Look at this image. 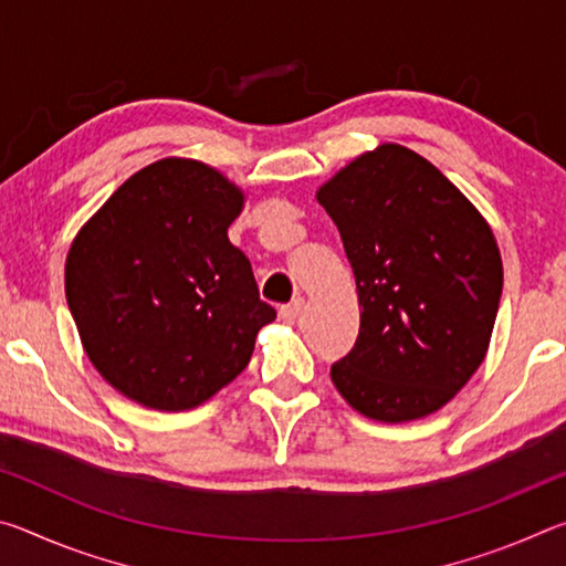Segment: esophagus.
Listing matches in <instances>:
<instances>
[{
	"instance_id": "1",
	"label": "esophagus",
	"mask_w": 566,
	"mask_h": 566,
	"mask_svg": "<svg viewBox=\"0 0 566 566\" xmlns=\"http://www.w3.org/2000/svg\"><path fill=\"white\" fill-rule=\"evenodd\" d=\"M302 306H304V296H294V300H292L290 304L280 306V317H282L284 322H294V319L302 314Z\"/></svg>"
}]
</instances>
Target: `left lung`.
Here are the masks:
<instances>
[{"label":"left lung","mask_w":566,"mask_h":566,"mask_svg":"<svg viewBox=\"0 0 566 566\" xmlns=\"http://www.w3.org/2000/svg\"><path fill=\"white\" fill-rule=\"evenodd\" d=\"M359 296V337L332 381L359 415L424 419L457 397L492 342L502 254L482 212L432 161L395 142L317 189Z\"/></svg>","instance_id":"8db88e82"}]
</instances>
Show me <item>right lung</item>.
<instances>
[{"label":"right lung","instance_id":"1","mask_svg":"<svg viewBox=\"0 0 566 566\" xmlns=\"http://www.w3.org/2000/svg\"><path fill=\"white\" fill-rule=\"evenodd\" d=\"M244 189L189 157L134 171L72 239L64 292L82 349L137 405L187 411L239 377L276 312L229 242Z\"/></svg>","mask_w":566,"mask_h":566}]
</instances>
